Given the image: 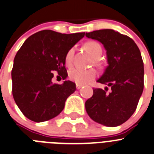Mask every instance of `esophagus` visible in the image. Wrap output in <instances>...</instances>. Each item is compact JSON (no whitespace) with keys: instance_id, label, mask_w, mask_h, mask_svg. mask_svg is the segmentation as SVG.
<instances>
[{"instance_id":"esophagus-1","label":"esophagus","mask_w":154,"mask_h":154,"mask_svg":"<svg viewBox=\"0 0 154 154\" xmlns=\"http://www.w3.org/2000/svg\"><path fill=\"white\" fill-rule=\"evenodd\" d=\"M83 87V86L80 85V84H77V85H76V87H77V90L80 89V88H81V87Z\"/></svg>"}]
</instances>
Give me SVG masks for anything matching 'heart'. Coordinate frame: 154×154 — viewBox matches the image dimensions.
<instances>
[{"mask_svg": "<svg viewBox=\"0 0 154 154\" xmlns=\"http://www.w3.org/2000/svg\"><path fill=\"white\" fill-rule=\"evenodd\" d=\"M84 47L87 51L91 54V56L95 58V63L100 65L98 58L102 54V48L100 44L96 41H88L84 44ZM74 48H71L67 51L65 55V63L67 67H71L74 62ZM70 80L75 82L77 84H84L89 83L97 77V71L94 69H81V68H72L68 73Z\"/></svg>", "mask_w": 154, "mask_h": 154, "instance_id": "heart-1", "label": "heart"}]
</instances>
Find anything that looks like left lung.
Instances as JSON below:
<instances>
[{
  "label": "left lung",
  "mask_w": 154,
  "mask_h": 154,
  "mask_svg": "<svg viewBox=\"0 0 154 154\" xmlns=\"http://www.w3.org/2000/svg\"><path fill=\"white\" fill-rule=\"evenodd\" d=\"M86 37L103 44L108 63L97 80L107 87L93 89V96L85 103L86 111L98 124L117 127L135 112L143 93L144 68L140 51L131 37L111 29L86 33Z\"/></svg>",
  "instance_id": "obj_1"
}]
</instances>
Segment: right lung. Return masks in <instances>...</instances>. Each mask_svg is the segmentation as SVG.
<instances>
[{
    "label": "right lung",
    "instance_id": "obj_1",
    "mask_svg": "<svg viewBox=\"0 0 154 154\" xmlns=\"http://www.w3.org/2000/svg\"><path fill=\"white\" fill-rule=\"evenodd\" d=\"M85 33L61 34L44 30L29 37L17 51L11 71L12 94L20 111L29 120L44 122L57 117L75 83L53 84L54 72L65 80V55Z\"/></svg>",
    "mask_w": 154,
    "mask_h": 154
}]
</instances>
